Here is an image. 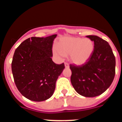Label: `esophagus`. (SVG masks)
Wrapping results in <instances>:
<instances>
[{
    "mask_svg": "<svg viewBox=\"0 0 122 122\" xmlns=\"http://www.w3.org/2000/svg\"><path fill=\"white\" fill-rule=\"evenodd\" d=\"M65 67L66 68H69V64H68V63H66V62H65Z\"/></svg>",
    "mask_w": 122,
    "mask_h": 122,
    "instance_id": "34e87169",
    "label": "esophagus"
}]
</instances>
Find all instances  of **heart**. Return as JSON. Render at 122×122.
Wrapping results in <instances>:
<instances>
[{"label":"heart","mask_w":122,"mask_h":122,"mask_svg":"<svg viewBox=\"0 0 122 122\" xmlns=\"http://www.w3.org/2000/svg\"><path fill=\"white\" fill-rule=\"evenodd\" d=\"M93 51L94 43L90 38L68 37L59 42L53 49V54L57 57L70 55L72 63L82 65L90 59Z\"/></svg>","instance_id":"heart-1"}]
</instances>
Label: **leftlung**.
<instances>
[{
  "label": "left lung",
  "mask_w": 122,
  "mask_h": 122,
  "mask_svg": "<svg viewBox=\"0 0 122 122\" xmlns=\"http://www.w3.org/2000/svg\"><path fill=\"white\" fill-rule=\"evenodd\" d=\"M87 37L94 42V51L84 64H70L71 82L79 95L95 97L104 93L111 85L116 74V58L106 41L96 35Z\"/></svg>",
  "instance_id": "1"
}]
</instances>
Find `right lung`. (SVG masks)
Wrapping results in <instances>:
<instances>
[{"mask_svg":"<svg viewBox=\"0 0 122 122\" xmlns=\"http://www.w3.org/2000/svg\"><path fill=\"white\" fill-rule=\"evenodd\" d=\"M57 35L31 37L15 50L11 70L20 93L33 101L48 100L54 93L56 81L65 68L52 60V44Z\"/></svg>","mask_w":122,"mask_h":122,"instance_id":"right-lung-1","label":"right lung"}]
</instances>
